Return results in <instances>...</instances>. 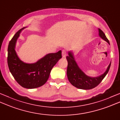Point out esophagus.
Masks as SVG:
<instances>
[{"mask_svg": "<svg viewBox=\"0 0 120 120\" xmlns=\"http://www.w3.org/2000/svg\"><path fill=\"white\" fill-rule=\"evenodd\" d=\"M62 56L63 58H65L67 56V52L65 50H63L62 51Z\"/></svg>", "mask_w": 120, "mask_h": 120, "instance_id": "34e87169", "label": "esophagus"}]
</instances>
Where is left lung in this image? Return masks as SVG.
<instances>
[{
    "instance_id": "obj_1",
    "label": "left lung",
    "mask_w": 120,
    "mask_h": 120,
    "mask_svg": "<svg viewBox=\"0 0 120 120\" xmlns=\"http://www.w3.org/2000/svg\"><path fill=\"white\" fill-rule=\"evenodd\" d=\"M98 32L100 38L110 45L109 40L105 36L104 33L100 29H98ZM68 55L66 57L68 63L67 71L68 80L73 86L82 90H90L99 85L106 76L111 65L110 62L104 73L101 75L97 77H90L87 75L78 66L72 51H69Z\"/></svg>"
}]
</instances>
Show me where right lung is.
<instances>
[{
  "mask_svg": "<svg viewBox=\"0 0 120 120\" xmlns=\"http://www.w3.org/2000/svg\"><path fill=\"white\" fill-rule=\"evenodd\" d=\"M20 29L14 35L9 43L8 65L9 70L15 81L23 87L36 88L44 85L47 81L51 70L62 58L61 51L48 53L36 62L27 63L19 58L15 51V45L21 32Z\"/></svg>",
  "mask_w": 120,
  "mask_h": 120,
  "instance_id": "1",
  "label": "right lung"
}]
</instances>
